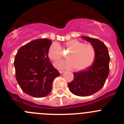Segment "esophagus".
I'll use <instances>...</instances> for the list:
<instances>
[{
	"mask_svg": "<svg viewBox=\"0 0 124 124\" xmlns=\"http://www.w3.org/2000/svg\"><path fill=\"white\" fill-rule=\"evenodd\" d=\"M59 72H60V74H63L64 71H62V70H60V71H59Z\"/></svg>",
	"mask_w": 124,
	"mask_h": 124,
	"instance_id": "obj_1",
	"label": "esophagus"
}]
</instances>
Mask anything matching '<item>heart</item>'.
Listing matches in <instances>:
<instances>
[{
	"label": "heart",
	"mask_w": 124,
	"mask_h": 124,
	"mask_svg": "<svg viewBox=\"0 0 124 124\" xmlns=\"http://www.w3.org/2000/svg\"><path fill=\"white\" fill-rule=\"evenodd\" d=\"M64 49L70 51L67 55L68 60L57 61L54 64L57 68H76L78 70H83L89 66L94 60V48L89 43H83L78 40H71L65 43ZM48 56L53 61L61 59L63 56L61 46L57 43H52L48 49Z\"/></svg>",
	"instance_id": "1"
}]
</instances>
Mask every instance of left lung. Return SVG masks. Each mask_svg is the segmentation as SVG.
Returning <instances> with one entry per match:
<instances>
[{
	"mask_svg": "<svg viewBox=\"0 0 124 124\" xmlns=\"http://www.w3.org/2000/svg\"><path fill=\"white\" fill-rule=\"evenodd\" d=\"M81 37L94 47V60L86 70L74 73V79L68 83V87L73 94L84 97L93 95L104 86L109 76L110 56L107 46L101 40L89 37Z\"/></svg>",
	"mask_w": 124,
	"mask_h": 124,
	"instance_id": "left-lung-1",
	"label": "left lung"
}]
</instances>
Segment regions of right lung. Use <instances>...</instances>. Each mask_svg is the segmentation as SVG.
<instances>
[{
  "label": "right lung",
  "instance_id": "right-lung-1",
  "mask_svg": "<svg viewBox=\"0 0 124 124\" xmlns=\"http://www.w3.org/2000/svg\"><path fill=\"white\" fill-rule=\"evenodd\" d=\"M51 43L49 39L33 40L22 46L15 55L16 79L23 91L29 96H48L53 80L60 75L49 60L48 49Z\"/></svg>",
  "mask_w": 124,
  "mask_h": 124
}]
</instances>
